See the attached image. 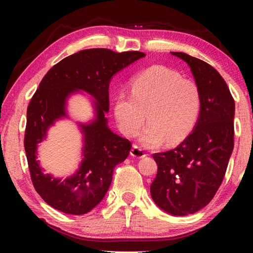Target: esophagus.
Instances as JSON below:
<instances>
[{
  "instance_id": "34e87169",
  "label": "esophagus",
  "mask_w": 253,
  "mask_h": 253,
  "mask_svg": "<svg viewBox=\"0 0 253 253\" xmlns=\"http://www.w3.org/2000/svg\"><path fill=\"white\" fill-rule=\"evenodd\" d=\"M130 155L132 157H135V158H144L145 156H146V154H145V152L143 151L142 148H139L138 146L134 145V146H132V148H131V151H130Z\"/></svg>"
}]
</instances>
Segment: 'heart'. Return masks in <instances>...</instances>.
<instances>
[{
  "instance_id": "1",
  "label": "heart",
  "mask_w": 253,
  "mask_h": 253,
  "mask_svg": "<svg viewBox=\"0 0 253 253\" xmlns=\"http://www.w3.org/2000/svg\"><path fill=\"white\" fill-rule=\"evenodd\" d=\"M200 110L196 84L163 66L137 75L131 80L130 93H119L114 106L119 128L128 137L138 134L147 113L149 124L140 135V143L148 148L166 140L169 145L181 143L193 129Z\"/></svg>"
}]
</instances>
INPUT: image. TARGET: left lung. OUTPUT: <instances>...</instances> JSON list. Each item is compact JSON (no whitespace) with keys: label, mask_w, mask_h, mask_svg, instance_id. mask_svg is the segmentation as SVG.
<instances>
[{"label":"left lung","mask_w":253,"mask_h":253,"mask_svg":"<svg viewBox=\"0 0 253 253\" xmlns=\"http://www.w3.org/2000/svg\"><path fill=\"white\" fill-rule=\"evenodd\" d=\"M201 95L193 131L174 149L154 154L157 175L154 202L174 216L193 214L211 202L223 181L233 151L235 105L224 79L212 66L183 52Z\"/></svg>","instance_id":"1"}]
</instances>
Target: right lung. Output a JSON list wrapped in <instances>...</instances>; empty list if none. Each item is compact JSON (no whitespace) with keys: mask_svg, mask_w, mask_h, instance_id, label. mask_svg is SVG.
Masks as SVG:
<instances>
[{"mask_svg":"<svg viewBox=\"0 0 253 253\" xmlns=\"http://www.w3.org/2000/svg\"><path fill=\"white\" fill-rule=\"evenodd\" d=\"M144 52H114L109 49L79 51L46 72L27 111L24 149L34 188L46 204L66 214L83 215L96 208L108 191L115 166L126 160L131 144L108 127L109 84L113 77ZM83 91L93 98L94 118L79 125L83 135L82 162L66 179L44 173L37 158L39 144L61 119L69 118L67 99Z\"/></svg>","mask_w":253,"mask_h":253,"instance_id":"right-lung-1","label":"right lung"}]
</instances>
